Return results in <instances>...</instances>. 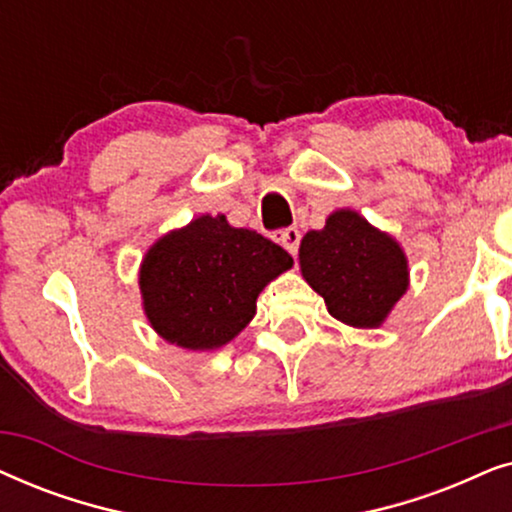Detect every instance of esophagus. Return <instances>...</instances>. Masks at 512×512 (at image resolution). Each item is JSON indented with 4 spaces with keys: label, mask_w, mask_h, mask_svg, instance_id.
Wrapping results in <instances>:
<instances>
[{
    "label": "esophagus",
    "mask_w": 512,
    "mask_h": 512,
    "mask_svg": "<svg viewBox=\"0 0 512 512\" xmlns=\"http://www.w3.org/2000/svg\"><path fill=\"white\" fill-rule=\"evenodd\" d=\"M277 242L289 251L291 256L298 254V244H300V230L298 228H286L282 233H277Z\"/></svg>",
    "instance_id": "34e87169"
}]
</instances>
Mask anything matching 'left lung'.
I'll list each match as a JSON object with an SVG mask.
<instances>
[{"instance_id": "obj_1", "label": "left lung", "mask_w": 512, "mask_h": 512, "mask_svg": "<svg viewBox=\"0 0 512 512\" xmlns=\"http://www.w3.org/2000/svg\"><path fill=\"white\" fill-rule=\"evenodd\" d=\"M298 261L328 314L354 328H380L410 286L408 256L396 237L354 209H335L324 228L310 230Z\"/></svg>"}]
</instances>
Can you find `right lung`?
I'll list each match as a JSON object with an SVG mask.
<instances>
[{
  "instance_id": "1",
  "label": "right lung",
  "mask_w": 512,
  "mask_h": 512,
  "mask_svg": "<svg viewBox=\"0 0 512 512\" xmlns=\"http://www.w3.org/2000/svg\"><path fill=\"white\" fill-rule=\"evenodd\" d=\"M291 265L293 258L256 230L202 214L158 237L144 254V314L170 345L212 352L247 328L258 293Z\"/></svg>"
}]
</instances>
